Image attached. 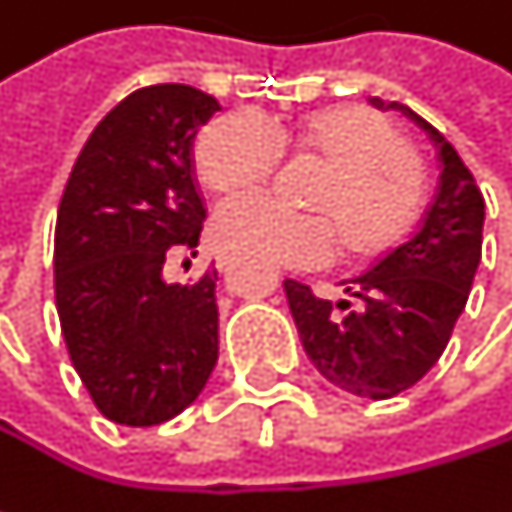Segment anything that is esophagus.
<instances>
[{
	"mask_svg": "<svg viewBox=\"0 0 512 512\" xmlns=\"http://www.w3.org/2000/svg\"><path fill=\"white\" fill-rule=\"evenodd\" d=\"M231 263H234V255H231V252H216V269H219V272H228Z\"/></svg>",
	"mask_w": 512,
	"mask_h": 512,
	"instance_id": "esophagus-1",
	"label": "esophagus"
}]
</instances>
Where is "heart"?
I'll list each match as a JSON object with an SVG mask.
<instances>
[{
  "instance_id": "heart-1",
  "label": "heart",
  "mask_w": 512,
  "mask_h": 512,
  "mask_svg": "<svg viewBox=\"0 0 512 512\" xmlns=\"http://www.w3.org/2000/svg\"><path fill=\"white\" fill-rule=\"evenodd\" d=\"M284 145L320 156L329 168L308 201L320 210H296L278 195L243 192L219 204L213 237L228 252L284 266H320L338 240L356 255L391 246L421 213L424 171L403 133L361 106H332L275 127L255 109L213 118L195 142V168L210 189L255 186L281 162Z\"/></svg>"
}]
</instances>
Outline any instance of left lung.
Wrapping results in <instances>:
<instances>
[{
    "label": "left lung",
    "instance_id": "obj_1",
    "mask_svg": "<svg viewBox=\"0 0 512 512\" xmlns=\"http://www.w3.org/2000/svg\"><path fill=\"white\" fill-rule=\"evenodd\" d=\"M382 109V100L373 97ZM439 148V189L418 231L344 281L356 299L329 302L287 278L284 293L311 364L338 388L388 400L412 388L445 353L460 320L483 243V195L454 145L403 103Z\"/></svg>",
    "mask_w": 512,
    "mask_h": 512
}]
</instances>
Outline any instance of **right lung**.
I'll use <instances>...</instances> for the list:
<instances>
[{
  "label": "right lung",
  "instance_id": "add662e5",
  "mask_svg": "<svg viewBox=\"0 0 512 512\" xmlns=\"http://www.w3.org/2000/svg\"><path fill=\"white\" fill-rule=\"evenodd\" d=\"M219 109L192 85H148L88 136L55 219V308L70 361L115 424L180 415L219 358L216 269L165 284L195 255L204 201L192 180L195 130Z\"/></svg>",
  "mask_w": 512,
  "mask_h": 512
}]
</instances>
